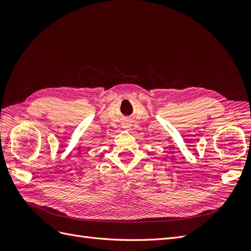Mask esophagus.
<instances>
[{"instance_id":"34e87169","label":"esophagus","mask_w":251,"mask_h":251,"mask_svg":"<svg viewBox=\"0 0 251 251\" xmlns=\"http://www.w3.org/2000/svg\"><path fill=\"white\" fill-rule=\"evenodd\" d=\"M126 127H128V126H130V125H127V124H126Z\"/></svg>"}]
</instances>
